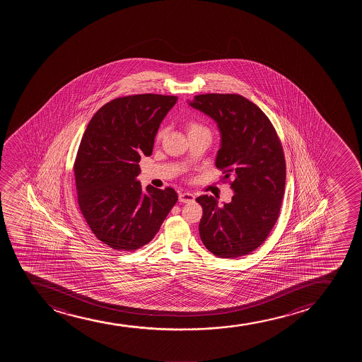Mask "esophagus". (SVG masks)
<instances>
[{"mask_svg":"<svg viewBox=\"0 0 362 362\" xmlns=\"http://www.w3.org/2000/svg\"><path fill=\"white\" fill-rule=\"evenodd\" d=\"M179 200L181 203H191L194 200V196L189 192H180Z\"/></svg>","mask_w":362,"mask_h":362,"instance_id":"esophagus-1","label":"esophagus"}]
</instances>
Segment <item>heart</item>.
<instances>
[{
	"instance_id": "b5f03b06",
	"label": "heart",
	"mask_w": 362,
	"mask_h": 362,
	"mask_svg": "<svg viewBox=\"0 0 362 362\" xmlns=\"http://www.w3.org/2000/svg\"><path fill=\"white\" fill-rule=\"evenodd\" d=\"M202 130H208L205 127H203V125L199 124V123H197V122H189L187 124V133L192 134V133H197V132H202ZM163 135H164V130H160L159 132L158 135H157V137L158 139H162Z\"/></svg>"
}]
</instances>
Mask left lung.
<instances>
[{"mask_svg":"<svg viewBox=\"0 0 362 362\" xmlns=\"http://www.w3.org/2000/svg\"><path fill=\"white\" fill-rule=\"evenodd\" d=\"M192 107L211 117L221 133L216 168L230 179L232 202L218 205L200 196V239L221 258H237L263 244L273 229L283 202L286 164L283 146L269 118L239 94H202Z\"/></svg>","mask_w":362,"mask_h":362,"instance_id":"left-lung-1","label":"left lung"}]
</instances>
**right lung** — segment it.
Segmentation results:
<instances>
[{
  "label": "right lung",
  "instance_id": "1",
  "mask_svg": "<svg viewBox=\"0 0 362 362\" xmlns=\"http://www.w3.org/2000/svg\"><path fill=\"white\" fill-rule=\"evenodd\" d=\"M177 96L137 94L110 101L93 116L79 144L74 173L79 210L95 237L115 250L148 244L177 202L174 188L137 181L141 156Z\"/></svg>",
  "mask_w": 362,
  "mask_h": 362
}]
</instances>
